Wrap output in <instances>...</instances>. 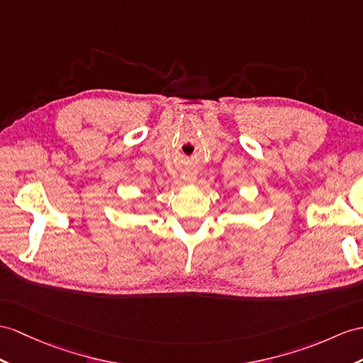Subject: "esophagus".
Instances as JSON below:
<instances>
[{
	"mask_svg": "<svg viewBox=\"0 0 363 363\" xmlns=\"http://www.w3.org/2000/svg\"><path fill=\"white\" fill-rule=\"evenodd\" d=\"M183 179L186 180V182H189V183H192V182H196V174H192V172H184V174H183Z\"/></svg>",
	"mask_w": 363,
	"mask_h": 363,
	"instance_id": "34e87169",
	"label": "esophagus"
}]
</instances>
